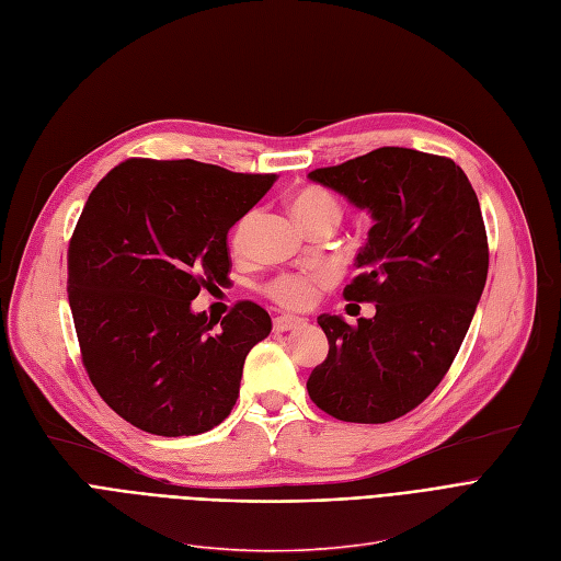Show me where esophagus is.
Returning <instances> with one entry per match:
<instances>
[{"mask_svg":"<svg viewBox=\"0 0 561 561\" xmlns=\"http://www.w3.org/2000/svg\"><path fill=\"white\" fill-rule=\"evenodd\" d=\"M302 325H307V321L300 319V317L284 314V317L275 319V330H277V333H286V330H296V328H302Z\"/></svg>","mask_w":561,"mask_h":561,"instance_id":"esophagus-1","label":"esophagus"}]
</instances>
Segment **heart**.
Instances as JSON below:
<instances>
[{
    "label": "heart",
    "instance_id": "1",
    "mask_svg": "<svg viewBox=\"0 0 561 561\" xmlns=\"http://www.w3.org/2000/svg\"><path fill=\"white\" fill-rule=\"evenodd\" d=\"M291 213L294 217L305 226L319 219H333L337 224L340 219V205L333 194H328L321 186H302V190L294 192L291 198ZM249 224H252V215H247L244 219L238 221L236 231H233V247L242 249ZM328 275L325 273H302V275H282L273 284L267 286V294L273 296L279 305L284 307H307L312 305L319 288L325 284Z\"/></svg>",
    "mask_w": 561,
    "mask_h": 561
}]
</instances>
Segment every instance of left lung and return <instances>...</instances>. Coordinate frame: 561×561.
Here are the masks:
<instances>
[{"label": "left lung", "instance_id": "obj_1", "mask_svg": "<svg viewBox=\"0 0 561 561\" xmlns=\"http://www.w3.org/2000/svg\"><path fill=\"white\" fill-rule=\"evenodd\" d=\"M371 217L346 300L377 314L348 325L321 314L328 358L312 369V402L346 423H388L439 386L488 279V236L465 171L446 157L379 148L307 175Z\"/></svg>", "mask_w": 561, "mask_h": 561}]
</instances>
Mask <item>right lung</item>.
<instances>
[{"instance_id": "right-lung-1", "label": "right lung", "mask_w": 561, "mask_h": 561, "mask_svg": "<svg viewBox=\"0 0 561 561\" xmlns=\"http://www.w3.org/2000/svg\"><path fill=\"white\" fill-rule=\"evenodd\" d=\"M273 182L194 159H127L82 207L67 279L82 365L134 427L194 437L231 413L244 358L273 323L244 300L213 330L192 300L228 282V231Z\"/></svg>"}]
</instances>
